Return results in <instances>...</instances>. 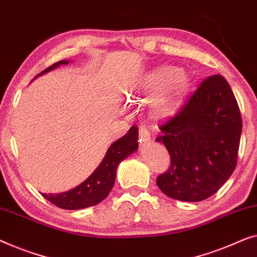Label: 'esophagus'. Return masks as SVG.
<instances>
[{
  "instance_id": "esophagus-1",
  "label": "esophagus",
  "mask_w": 257,
  "mask_h": 257,
  "mask_svg": "<svg viewBox=\"0 0 257 257\" xmlns=\"http://www.w3.org/2000/svg\"><path fill=\"white\" fill-rule=\"evenodd\" d=\"M139 138L140 141H143V143L151 141V131L145 125H141L139 127Z\"/></svg>"
}]
</instances>
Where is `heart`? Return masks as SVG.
<instances>
[{
	"label": "heart",
	"mask_w": 257,
	"mask_h": 257,
	"mask_svg": "<svg viewBox=\"0 0 257 257\" xmlns=\"http://www.w3.org/2000/svg\"><path fill=\"white\" fill-rule=\"evenodd\" d=\"M189 85L190 77L187 73L177 67L162 66L148 73L130 95L133 102H139L151 97L163 88L151 104L152 113L156 117H163L173 110L176 98L188 90Z\"/></svg>",
	"instance_id": "obj_1"
}]
</instances>
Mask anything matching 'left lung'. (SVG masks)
Listing matches in <instances>:
<instances>
[{
  "label": "left lung",
  "mask_w": 257,
  "mask_h": 257,
  "mask_svg": "<svg viewBox=\"0 0 257 257\" xmlns=\"http://www.w3.org/2000/svg\"><path fill=\"white\" fill-rule=\"evenodd\" d=\"M155 141L165 145L170 167L156 178L165 195L200 202L214 195L236 167L242 119L225 77L203 81L177 112L160 125Z\"/></svg>",
  "instance_id": "8db88e82"
}]
</instances>
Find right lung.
I'll return each instance as SVG.
<instances>
[{
    "label": "right lung",
    "instance_id": "1",
    "mask_svg": "<svg viewBox=\"0 0 257 257\" xmlns=\"http://www.w3.org/2000/svg\"><path fill=\"white\" fill-rule=\"evenodd\" d=\"M68 62V60L59 61L43 70L37 76L43 75L60 65H67ZM138 136L139 130L137 126H132L124 137L111 145L95 172L77 187L66 192L42 193V196L55 206L64 210H81L97 205L104 198H106L112 189L116 181L118 165L138 150Z\"/></svg>",
    "mask_w": 257,
    "mask_h": 257
}]
</instances>
